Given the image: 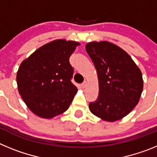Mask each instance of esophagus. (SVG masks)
Returning <instances> with one entry per match:
<instances>
[{
    "mask_svg": "<svg viewBox=\"0 0 157 157\" xmlns=\"http://www.w3.org/2000/svg\"><path fill=\"white\" fill-rule=\"evenodd\" d=\"M81 86L82 87L83 89L86 88V82H83V83H82Z\"/></svg>",
    "mask_w": 157,
    "mask_h": 157,
    "instance_id": "34e87169",
    "label": "esophagus"
}]
</instances>
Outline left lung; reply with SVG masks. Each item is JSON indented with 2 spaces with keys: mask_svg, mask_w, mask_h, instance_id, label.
Masks as SVG:
<instances>
[{
  "mask_svg": "<svg viewBox=\"0 0 157 157\" xmlns=\"http://www.w3.org/2000/svg\"><path fill=\"white\" fill-rule=\"evenodd\" d=\"M98 72L99 94L90 110L108 122L121 120L138 105L143 90L142 75L125 51L109 41L86 45Z\"/></svg>",
  "mask_w": 157,
  "mask_h": 157,
  "instance_id": "left-lung-1",
  "label": "left lung"
}]
</instances>
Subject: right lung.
<instances>
[{
  "label": "right lung",
  "mask_w": 157,
  "mask_h": 157,
  "mask_svg": "<svg viewBox=\"0 0 157 157\" xmlns=\"http://www.w3.org/2000/svg\"><path fill=\"white\" fill-rule=\"evenodd\" d=\"M79 45L56 40L37 48L21 63L16 75L18 90L35 115L50 119L67 110L78 91L71 81L74 69L69 57Z\"/></svg>",
  "instance_id": "add662e5"
}]
</instances>
